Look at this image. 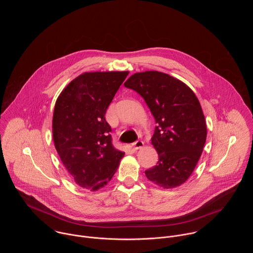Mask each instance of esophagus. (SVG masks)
Segmentation results:
<instances>
[{
  "label": "esophagus",
  "instance_id": "34e87169",
  "mask_svg": "<svg viewBox=\"0 0 253 253\" xmlns=\"http://www.w3.org/2000/svg\"><path fill=\"white\" fill-rule=\"evenodd\" d=\"M143 141H141V140H137V141H135L133 144H132V147H133V150L134 151H137V150H139V149H141L142 147H143Z\"/></svg>",
  "mask_w": 253,
  "mask_h": 253
}]
</instances>
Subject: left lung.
<instances>
[{"mask_svg":"<svg viewBox=\"0 0 253 253\" xmlns=\"http://www.w3.org/2000/svg\"><path fill=\"white\" fill-rule=\"evenodd\" d=\"M125 86L144 98L157 124L151 143L159 161L146 177L164 189L180 186L193 173L207 139L199 99L180 80L158 71L135 73Z\"/></svg>","mask_w":253,"mask_h":253,"instance_id":"1","label":"left lung"}]
</instances>
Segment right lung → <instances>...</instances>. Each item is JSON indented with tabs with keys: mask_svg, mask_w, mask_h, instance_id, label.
<instances>
[{
	"mask_svg": "<svg viewBox=\"0 0 253 253\" xmlns=\"http://www.w3.org/2000/svg\"><path fill=\"white\" fill-rule=\"evenodd\" d=\"M127 75V71L84 73L66 85L55 102L54 146L82 188L97 191L106 186L125 155L112 145L105 114Z\"/></svg>",
	"mask_w": 253,
	"mask_h": 253,
	"instance_id": "obj_1",
	"label": "right lung"
}]
</instances>
